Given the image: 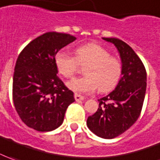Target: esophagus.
Wrapping results in <instances>:
<instances>
[{"label":"esophagus","instance_id":"34e87169","mask_svg":"<svg viewBox=\"0 0 160 160\" xmlns=\"http://www.w3.org/2000/svg\"><path fill=\"white\" fill-rule=\"evenodd\" d=\"M74 99H75L76 102H79V101H83L84 100V97L83 96H81L80 94H74Z\"/></svg>","mask_w":160,"mask_h":160}]
</instances>
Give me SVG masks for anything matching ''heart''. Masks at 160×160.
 I'll use <instances>...</instances> for the list:
<instances>
[{
	"instance_id": "1",
	"label": "heart",
	"mask_w": 160,
	"mask_h": 160,
	"mask_svg": "<svg viewBox=\"0 0 160 160\" xmlns=\"http://www.w3.org/2000/svg\"><path fill=\"white\" fill-rule=\"evenodd\" d=\"M76 57L65 51L55 55V65L58 72L66 78H72L80 66H86V76L67 82L68 88L80 94H90L99 88L106 93L114 88L122 72L121 60L98 43H89L76 49Z\"/></svg>"
}]
</instances>
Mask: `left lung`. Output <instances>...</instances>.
Instances as JSON below:
<instances>
[{
	"mask_svg": "<svg viewBox=\"0 0 160 160\" xmlns=\"http://www.w3.org/2000/svg\"><path fill=\"white\" fill-rule=\"evenodd\" d=\"M114 43L121 57L122 72L117 88L99 102L87 125L100 138L112 139L130 129L139 117L146 91V71L129 44L118 38H103Z\"/></svg>",
	"mask_w": 160,
	"mask_h": 160,
	"instance_id": "left-lung-1",
	"label": "left lung"
}]
</instances>
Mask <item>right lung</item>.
I'll list each match as a JSON object with an SVG mask.
<instances>
[{
  "instance_id": "add662e5",
  "label": "right lung",
  "mask_w": 160,
  "mask_h": 160,
  "mask_svg": "<svg viewBox=\"0 0 160 160\" xmlns=\"http://www.w3.org/2000/svg\"><path fill=\"white\" fill-rule=\"evenodd\" d=\"M75 37L46 32L21 52L13 77V102L22 121L38 131L61 125L68 106L75 100L72 91L58 77L55 55Z\"/></svg>"
}]
</instances>
